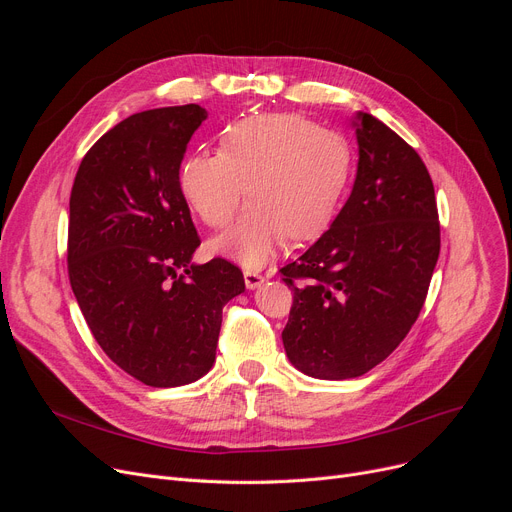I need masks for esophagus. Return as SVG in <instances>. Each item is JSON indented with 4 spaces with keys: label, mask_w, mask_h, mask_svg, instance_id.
<instances>
[{
    "label": "esophagus",
    "mask_w": 512,
    "mask_h": 512,
    "mask_svg": "<svg viewBox=\"0 0 512 512\" xmlns=\"http://www.w3.org/2000/svg\"><path fill=\"white\" fill-rule=\"evenodd\" d=\"M242 274H245V284H247V288H249V290L259 288V286L265 282V276H261V274L253 272V270H245Z\"/></svg>",
    "instance_id": "esophagus-1"
}]
</instances>
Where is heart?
<instances>
[{
    "label": "heart",
    "mask_w": 512,
    "mask_h": 512,
    "mask_svg": "<svg viewBox=\"0 0 512 512\" xmlns=\"http://www.w3.org/2000/svg\"><path fill=\"white\" fill-rule=\"evenodd\" d=\"M353 170L340 132L301 114L240 118L220 134V153L186 155L178 184L184 201L209 228H226L249 193L236 226L213 249L247 267L270 261L286 238L311 240L334 220Z\"/></svg>",
    "instance_id": "b5f03b06"
}]
</instances>
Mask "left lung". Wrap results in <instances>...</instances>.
<instances>
[{
	"mask_svg": "<svg viewBox=\"0 0 512 512\" xmlns=\"http://www.w3.org/2000/svg\"><path fill=\"white\" fill-rule=\"evenodd\" d=\"M353 193L330 230L284 265L290 363L317 380L359 378L405 340L440 255L434 182L419 153L371 114H357Z\"/></svg>",
	"mask_w": 512,
	"mask_h": 512,
	"instance_id": "left-lung-1",
	"label": "left lung"
}]
</instances>
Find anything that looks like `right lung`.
<instances>
[{"label":"right lung","instance_id":"1","mask_svg":"<svg viewBox=\"0 0 512 512\" xmlns=\"http://www.w3.org/2000/svg\"><path fill=\"white\" fill-rule=\"evenodd\" d=\"M205 118L197 103L134 114L87 151L72 184V292L103 353L153 388L211 369L222 309L245 292L234 263H191L201 238L178 172Z\"/></svg>","mask_w":512,"mask_h":512}]
</instances>
